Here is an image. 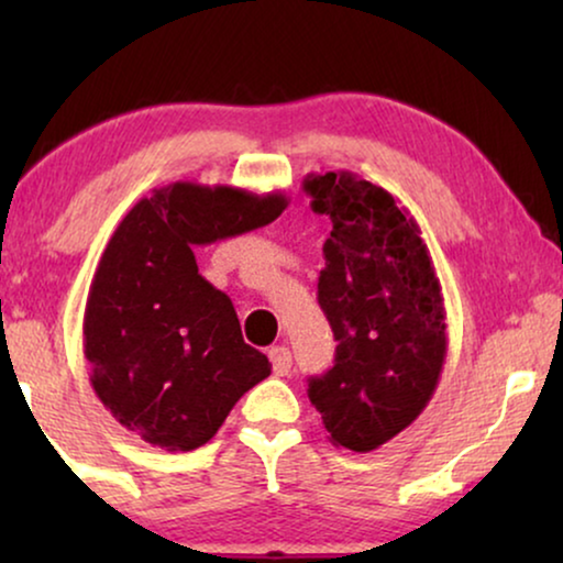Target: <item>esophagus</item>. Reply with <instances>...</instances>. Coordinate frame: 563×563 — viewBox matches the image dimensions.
<instances>
[{"label": "esophagus", "mask_w": 563, "mask_h": 563, "mask_svg": "<svg viewBox=\"0 0 563 563\" xmlns=\"http://www.w3.org/2000/svg\"><path fill=\"white\" fill-rule=\"evenodd\" d=\"M268 358H272L276 376H287L291 372V353L287 345H274V349L268 351Z\"/></svg>", "instance_id": "obj_1"}]
</instances>
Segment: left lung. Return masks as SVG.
<instances>
[{
  "label": "left lung",
  "instance_id": "obj_1",
  "mask_svg": "<svg viewBox=\"0 0 563 563\" xmlns=\"http://www.w3.org/2000/svg\"><path fill=\"white\" fill-rule=\"evenodd\" d=\"M302 187L333 220L318 302L338 341L307 395L330 441L368 453L412 426L441 379V282L418 222L387 189L351 172L307 174Z\"/></svg>",
  "mask_w": 563,
  "mask_h": 563
}]
</instances>
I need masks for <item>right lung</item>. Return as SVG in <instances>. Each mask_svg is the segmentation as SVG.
<instances>
[{"label": "right lung", "instance_id": "add662e5", "mask_svg": "<svg viewBox=\"0 0 563 563\" xmlns=\"http://www.w3.org/2000/svg\"><path fill=\"white\" fill-rule=\"evenodd\" d=\"M287 205L282 191L176 181L135 202L112 233L84 310V356L99 402L145 443L199 449L272 374L243 341L230 297L199 274L195 245L264 228Z\"/></svg>", "mask_w": 563, "mask_h": 563}]
</instances>
